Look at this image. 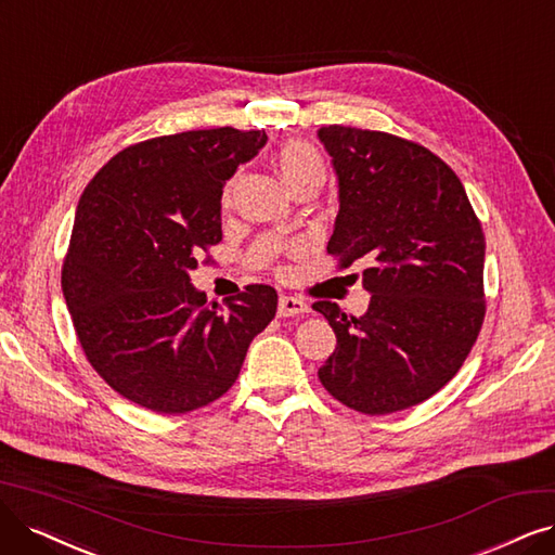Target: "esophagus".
<instances>
[{
	"label": "esophagus",
	"instance_id": "obj_1",
	"mask_svg": "<svg viewBox=\"0 0 555 555\" xmlns=\"http://www.w3.org/2000/svg\"><path fill=\"white\" fill-rule=\"evenodd\" d=\"M311 306L306 304L299 297H291V295H283L279 299V318H293V315H304L309 313Z\"/></svg>",
	"mask_w": 555,
	"mask_h": 555
}]
</instances>
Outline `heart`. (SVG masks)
<instances>
[{"mask_svg": "<svg viewBox=\"0 0 555 555\" xmlns=\"http://www.w3.org/2000/svg\"><path fill=\"white\" fill-rule=\"evenodd\" d=\"M274 167L293 194L306 184H313V188H322L326 169H324V159L320 151L309 141H285L283 146L274 155ZM231 201V190L225 188L223 192V205H229Z\"/></svg>", "mask_w": 555, "mask_h": 555, "instance_id": "b5f03b06", "label": "heart"}]
</instances>
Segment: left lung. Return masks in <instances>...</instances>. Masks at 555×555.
I'll list each match as a JSON object with an SVG mask.
<instances>
[{
	"label": "left lung",
	"mask_w": 555,
	"mask_h": 555,
	"mask_svg": "<svg viewBox=\"0 0 555 555\" xmlns=\"http://www.w3.org/2000/svg\"><path fill=\"white\" fill-rule=\"evenodd\" d=\"M338 178L326 251L367 262L371 304L347 318L315 301L336 352L318 371L338 402L384 416L433 398L457 375L485 320V233L464 184L421 143L377 130H318Z\"/></svg>",
	"instance_id": "left-lung-1"
}]
</instances>
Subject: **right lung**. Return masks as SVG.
I'll return each instance as SVG.
<instances>
[{
  "label": "right lung",
  "mask_w": 555,
  "mask_h": 555,
  "mask_svg": "<svg viewBox=\"0 0 555 555\" xmlns=\"http://www.w3.org/2000/svg\"><path fill=\"white\" fill-rule=\"evenodd\" d=\"M262 130H192L114 155L79 198L61 288L93 371L157 414H188L235 384L276 315L272 285L225 306L190 283L221 242L223 184L264 146Z\"/></svg>",
  "instance_id": "obj_1"
}]
</instances>
